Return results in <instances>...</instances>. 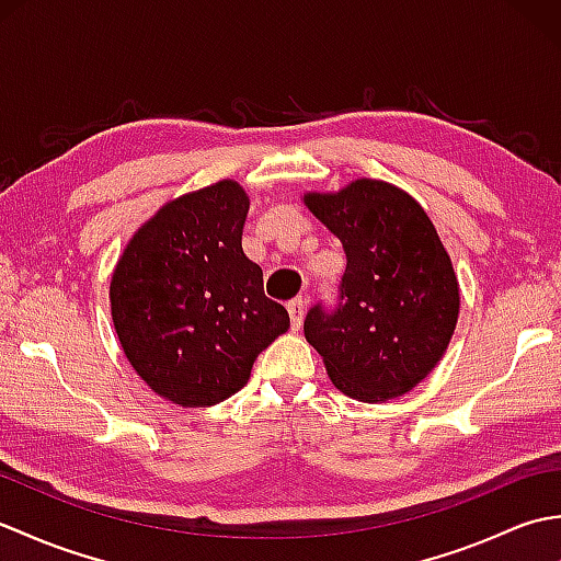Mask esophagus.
<instances>
[{
  "label": "esophagus",
  "mask_w": 561,
  "mask_h": 561,
  "mask_svg": "<svg viewBox=\"0 0 561 561\" xmlns=\"http://www.w3.org/2000/svg\"><path fill=\"white\" fill-rule=\"evenodd\" d=\"M289 318H291V328L299 330L304 323V316H306V301L304 299H294L289 301Z\"/></svg>",
  "instance_id": "34e87169"
}]
</instances>
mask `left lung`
<instances>
[{
	"label": "left lung",
	"mask_w": 561,
	"mask_h": 561,
	"mask_svg": "<svg viewBox=\"0 0 561 561\" xmlns=\"http://www.w3.org/2000/svg\"><path fill=\"white\" fill-rule=\"evenodd\" d=\"M304 199L347 253L337 304L311 306L306 340L350 398L404 396L438 364L458 323V279L434 224L408 193L368 178Z\"/></svg>",
	"instance_id": "1"
}]
</instances>
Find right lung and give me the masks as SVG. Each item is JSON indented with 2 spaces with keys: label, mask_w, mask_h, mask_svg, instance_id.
I'll return each instance as SVG.
<instances>
[{
  "label": "right lung",
  "mask_w": 561,
  "mask_h": 561,
  "mask_svg": "<svg viewBox=\"0 0 561 561\" xmlns=\"http://www.w3.org/2000/svg\"><path fill=\"white\" fill-rule=\"evenodd\" d=\"M248 197L221 181L173 199L135 233L111 282L113 323L135 371L183 408L224 402L289 330L241 245Z\"/></svg>",
  "instance_id": "1"
}]
</instances>
